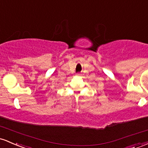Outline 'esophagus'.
<instances>
[{
    "label": "esophagus",
    "mask_w": 148,
    "mask_h": 148,
    "mask_svg": "<svg viewBox=\"0 0 148 148\" xmlns=\"http://www.w3.org/2000/svg\"><path fill=\"white\" fill-rule=\"evenodd\" d=\"M76 75H77V77H79V76H81V75H82V74H80V73H77V74H76Z\"/></svg>",
    "instance_id": "1"
}]
</instances>
